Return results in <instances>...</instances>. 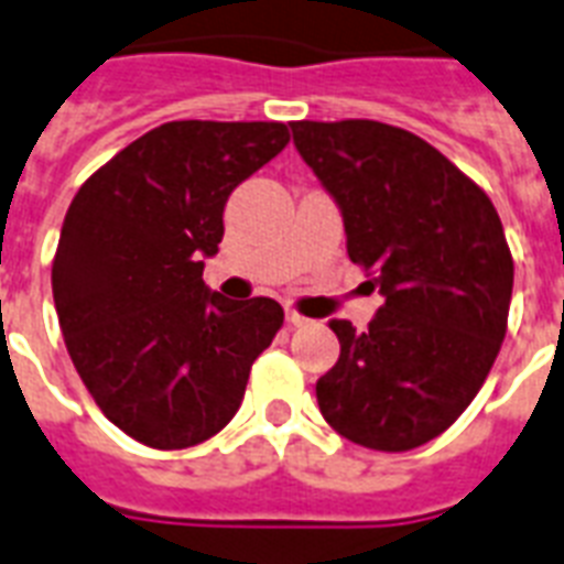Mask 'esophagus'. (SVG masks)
Instances as JSON below:
<instances>
[{"label":"esophagus","mask_w":564,"mask_h":564,"mask_svg":"<svg viewBox=\"0 0 564 564\" xmlns=\"http://www.w3.org/2000/svg\"><path fill=\"white\" fill-rule=\"evenodd\" d=\"M286 322H290L292 327H307L310 325V318L301 316L299 310H286Z\"/></svg>","instance_id":"1"}]
</instances>
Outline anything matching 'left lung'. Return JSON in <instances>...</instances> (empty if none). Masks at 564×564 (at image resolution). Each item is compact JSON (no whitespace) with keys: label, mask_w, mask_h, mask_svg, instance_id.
<instances>
[{"label":"left lung","mask_w":564,"mask_h":564,"mask_svg":"<svg viewBox=\"0 0 564 564\" xmlns=\"http://www.w3.org/2000/svg\"><path fill=\"white\" fill-rule=\"evenodd\" d=\"M290 126L343 210L348 257L386 299L366 334L330 322L339 360L318 377V410L354 445L412 451L463 415L507 336L516 269L500 216L412 131L375 119Z\"/></svg>","instance_id":"obj_1"}]
</instances>
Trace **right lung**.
Wrapping results in <instances>:
<instances>
[{
	"label": "right lung",
	"mask_w": 564,
	"mask_h": 564,
	"mask_svg": "<svg viewBox=\"0 0 564 564\" xmlns=\"http://www.w3.org/2000/svg\"><path fill=\"white\" fill-rule=\"evenodd\" d=\"M283 122L181 119L113 154L66 210L52 292L66 351L99 410L158 451L216 436L283 307L204 286L225 202L283 145Z\"/></svg>",
	"instance_id": "right-lung-1"
}]
</instances>
